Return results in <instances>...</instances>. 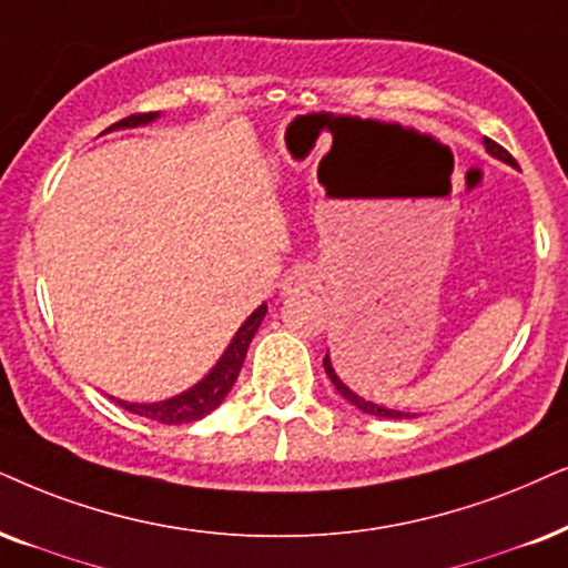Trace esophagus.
<instances>
[{
  "label": "esophagus",
  "mask_w": 568,
  "mask_h": 568,
  "mask_svg": "<svg viewBox=\"0 0 568 568\" xmlns=\"http://www.w3.org/2000/svg\"><path fill=\"white\" fill-rule=\"evenodd\" d=\"M317 283H320L317 270H312L308 264H298V267H293L288 275H285L283 293H285V296H291V293H301V291L314 288Z\"/></svg>",
  "instance_id": "obj_1"
}]
</instances>
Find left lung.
<instances>
[{"label": "left lung", "instance_id": "left-lung-1", "mask_svg": "<svg viewBox=\"0 0 568 568\" xmlns=\"http://www.w3.org/2000/svg\"><path fill=\"white\" fill-rule=\"evenodd\" d=\"M485 149L487 152H490L493 156H498V160H504L506 164H516L514 162V156L506 152L504 146H500V143H495V141H490V139H485ZM325 372H327V377H329V383L335 385V390L341 393L343 398L346 400H351V404H354L358 412H364V414H372V416H387V419H408V414H404V412H396V408H385V406H377V404H372V400H364L362 396H356L354 390H351V387L343 383L341 377L335 375V369H333V362H329V356H325Z\"/></svg>", "mask_w": 568, "mask_h": 568}]
</instances>
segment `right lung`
Returning a JSON list of instances; mask_svg holds the SVG:
<instances>
[{
	"mask_svg": "<svg viewBox=\"0 0 568 568\" xmlns=\"http://www.w3.org/2000/svg\"><path fill=\"white\" fill-rule=\"evenodd\" d=\"M160 118V112H146V114H131V118L120 120L106 128L104 133L110 131H120V128H139L152 123V120ZM264 314H267V304H262L260 308L251 312V317L243 322L239 327V333L233 335L231 346L225 348V354L220 356V362L214 364L210 375L204 379H199L196 385L189 387V390L181 393V396L168 398V400H156V404H128V400H118L125 412H131L135 416H143V419L160 422V425H189V422L204 419L206 414H212L222 400H225L231 387L239 379V372L243 367V358H246V351L254 341L256 329H260Z\"/></svg>",
	"mask_w": 568,
	"mask_h": 568,
	"instance_id": "right-lung-1",
	"label": "right lung"
}]
</instances>
